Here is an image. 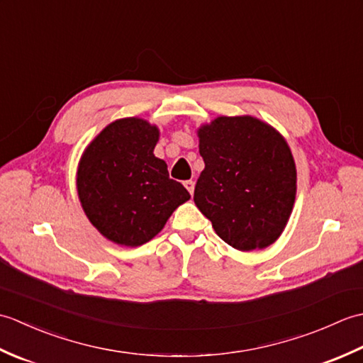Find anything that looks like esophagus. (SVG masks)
I'll return each instance as SVG.
<instances>
[{"label": "esophagus", "instance_id": "1", "mask_svg": "<svg viewBox=\"0 0 363 363\" xmlns=\"http://www.w3.org/2000/svg\"><path fill=\"white\" fill-rule=\"evenodd\" d=\"M184 186H186V189L189 190L190 195H194V191H195V182L194 181H186V182H184Z\"/></svg>", "mask_w": 363, "mask_h": 363}]
</instances>
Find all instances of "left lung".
Masks as SVG:
<instances>
[{"mask_svg":"<svg viewBox=\"0 0 363 363\" xmlns=\"http://www.w3.org/2000/svg\"><path fill=\"white\" fill-rule=\"evenodd\" d=\"M196 133L204 160L194 195L198 209L238 251L273 245L296 198V165L287 140L251 115H221Z\"/></svg>","mask_w":363,"mask_h":363,"instance_id":"obj_1","label":"left lung"}]
</instances>
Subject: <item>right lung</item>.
Returning <instances> with one entry per match:
<instances>
[{
  "label": "right lung",
  "instance_id": "1",
  "mask_svg": "<svg viewBox=\"0 0 363 363\" xmlns=\"http://www.w3.org/2000/svg\"><path fill=\"white\" fill-rule=\"evenodd\" d=\"M159 128L138 117L109 123L84 150L76 189L84 213L98 233L121 246H140L164 229L190 199L154 156Z\"/></svg>",
  "mask_w": 363,
  "mask_h": 363
}]
</instances>
